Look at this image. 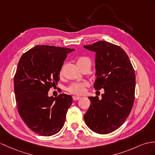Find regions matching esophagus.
I'll return each mask as SVG.
<instances>
[{"label": "esophagus", "mask_w": 155, "mask_h": 155, "mask_svg": "<svg viewBox=\"0 0 155 155\" xmlns=\"http://www.w3.org/2000/svg\"><path fill=\"white\" fill-rule=\"evenodd\" d=\"M81 99L80 97H78V96H73V99L74 101H78V100H80Z\"/></svg>", "instance_id": "34e87169"}]
</instances>
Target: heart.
Returning a JSON list of instances; mask_svg holds the SVG:
<instances>
[{
    "instance_id": "heart-1",
    "label": "heart",
    "mask_w": 155,
    "mask_h": 155,
    "mask_svg": "<svg viewBox=\"0 0 155 155\" xmlns=\"http://www.w3.org/2000/svg\"><path fill=\"white\" fill-rule=\"evenodd\" d=\"M85 62H88L91 65L90 59L87 57H85V56H81V57H80L77 60V64ZM60 74L62 75V70L60 71ZM86 86L87 84H85V83H73L67 88V91L71 94H74V95H82L85 92Z\"/></svg>"
}]
</instances>
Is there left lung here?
Returning a JSON list of instances; mask_svg holds the SVG:
<instances>
[{
  "instance_id": "8db88e82",
  "label": "left lung",
  "mask_w": 155,
  "mask_h": 155,
  "mask_svg": "<svg viewBox=\"0 0 155 155\" xmlns=\"http://www.w3.org/2000/svg\"><path fill=\"white\" fill-rule=\"evenodd\" d=\"M84 47L96 52L94 88L104 91L101 99L97 96L89 97L91 105L84 120L94 132L110 134L122 125L133 107L134 69L126 52L118 45L100 41Z\"/></svg>"
}]
</instances>
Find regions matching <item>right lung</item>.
I'll return each instance as SVG.
<instances>
[{
    "mask_svg": "<svg viewBox=\"0 0 155 155\" xmlns=\"http://www.w3.org/2000/svg\"><path fill=\"white\" fill-rule=\"evenodd\" d=\"M74 48L37 45L21 56L14 78L15 98L21 118L30 130L51 136L62 129L72 97L64 93L49 97L57 84L67 54Z\"/></svg>",
    "mask_w": 155,
    "mask_h": 155,
    "instance_id": "obj_1",
    "label": "right lung"
}]
</instances>
